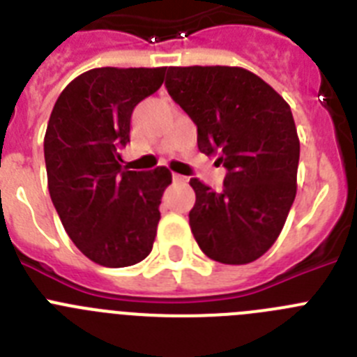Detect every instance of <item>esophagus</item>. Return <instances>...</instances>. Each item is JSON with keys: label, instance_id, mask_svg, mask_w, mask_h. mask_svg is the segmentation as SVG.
I'll list each match as a JSON object with an SVG mask.
<instances>
[{"label": "esophagus", "instance_id": "obj_1", "mask_svg": "<svg viewBox=\"0 0 357 357\" xmlns=\"http://www.w3.org/2000/svg\"><path fill=\"white\" fill-rule=\"evenodd\" d=\"M173 181L181 182V184H185L189 178H188V176H184V175H178V173H173Z\"/></svg>", "mask_w": 357, "mask_h": 357}]
</instances>
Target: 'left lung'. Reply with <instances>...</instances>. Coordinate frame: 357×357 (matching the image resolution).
Here are the masks:
<instances>
[{
	"mask_svg": "<svg viewBox=\"0 0 357 357\" xmlns=\"http://www.w3.org/2000/svg\"><path fill=\"white\" fill-rule=\"evenodd\" d=\"M166 89L198 130V150L227 168L223 189L191 178L189 225L202 252L247 264L272 247L296 195L301 141L291 109L248 69L168 68Z\"/></svg>",
	"mask_w": 357,
	"mask_h": 357,
	"instance_id": "1",
	"label": "left lung"
}]
</instances>
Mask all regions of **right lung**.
<instances>
[{"instance_id":"1","label":"right lung","mask_w":357,"mask_h":357,"mask_svg":"<svg viewBox=\"0 0 357 357\" xmlns=\"http://www.w3.org/2000/svg\"><path fill=\"white\" fill-rule=\"evenodd\" d=\"M166 68H96L61 93L44 135L53 206L78 250L107 268L139 263L151 252L160 198L172 172H128L132 110L155 93Z\"/></svg>"}]
</instances>
